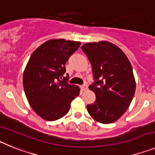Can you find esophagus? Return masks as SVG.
I'll return each mask as SVG.
<instances>
[{
    "label": "esophagus",
    "mask_w": 155,
    "mask_h": 155,
    "mask_svg": "<svg viewBox=\"0 0 155 155\" xmlns=\"http://www.w3.org/2000/svg\"><path fill=\"white\" fill-rule=\"evenodd\" d=\"M81 88L82 91H86L87 89V84H83L82 86H81Z\"/></svg>",
    "instance_id": "esophagus-1"
}]
</instances>
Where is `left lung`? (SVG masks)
Returning a JSON list of instances; mask_svg holds the SVG:
<instances>
[{
	"label": "left lung",
	"mask_w": 155,
	"mask_h": 155,
	"mask_svg": "<svg viewBox=\"0 0 155 155\" xmlns=\"http://www.w3.org/2000/svg\"><path fill=\"white\" fill-rule=\"evenodd\" d=\"M81 49L91 64L95 81L89 89L96 100L87 104V111L100 123H113L127 110L135 93L132 67L125 54L109 41L87 43Z\"/></svg>",
	"instance_id": "1"
}]
</instances>
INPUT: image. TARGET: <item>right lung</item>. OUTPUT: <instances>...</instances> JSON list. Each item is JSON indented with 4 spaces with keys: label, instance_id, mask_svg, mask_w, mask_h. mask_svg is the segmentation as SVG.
Masks as SVG:
<instances>
[{
    "label": "right lung",
    "instance_id": "add662e5",
    "mask_svg": "<svg viewBox=\"0 0 155 155\" xmlns=\"http://www.w3.org/2000/svg\"><path fill=\"white\" fill-rule=\"evenodd\" d=\"M81 45L80 41L51 39L32 53L23 75L27 99L35 113L53 121L61 118L80 94L77 85L68 84L64 77L67 63Z\"/></svg>",
    "mask_w": 155,
    "mask_h": 155
}]
</instances>
